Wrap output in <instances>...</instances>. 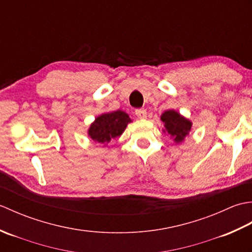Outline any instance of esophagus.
Here are the masks:
<instances>
[{"label":"esophagus","mask_w":252,"mask_h":252,"mask_svg":"<svg viewBox=\"0 0 252 252\" xmlns=\"http://www.w3.org/2000/svg\"><path fill=\"white\" fill-rule=\"evenodd\" d=\"M135 115L138 118V119H146L147 117V112L145 109H136L135 110Z\"/></svg>","instance_id":"34e87169"}]
</instances>
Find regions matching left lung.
<instances>
[{
    "label": "left lung",
    "mask_w": 252,
    "mask_h": 252,
    "mask_svg": "<svg viewBox=\"0 0 252 252\" xmlns=\"http://www.w3.org/2000/svg\"><path fill=\"white\" fill-rule=\"evenodd\" d=\"M160 119H161L164 126V129L162 131L164 133H168L176 144L183 142L191 130V121L173 109L164 111L160 117Z\"/></svg>",
    "instance_id": "obj_1"
}]
</instances>
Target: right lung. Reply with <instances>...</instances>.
Masks as SVG:
<instances>
[{
    "label": "right lung",
    "mask_w": 252,
    "mask_h": 252,
    "mask_svg": "<svg viewBox=\"0 0 252 252\" xmlns=\"http://www.w3.org/2000/svg\"><path fill=\"white\" fill-rule=\"evenodd\" d=\"M132 120L122 110L104 112L95 118L88 130L90 138L106 146L111 140L119 137Z\"/></svg>",
    "instance_id": "right-lung-1"
}]
</instances>
